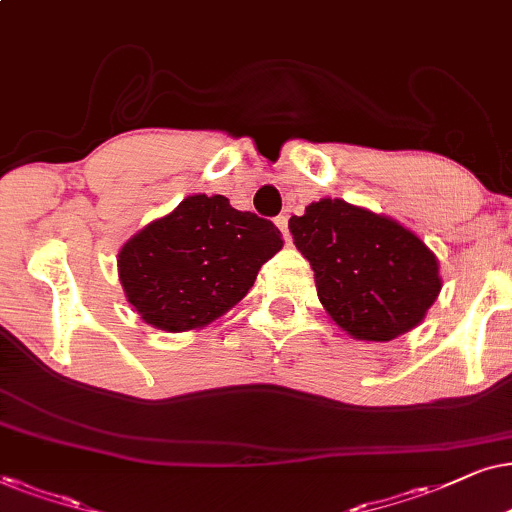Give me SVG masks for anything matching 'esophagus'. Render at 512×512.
<instances>
[{"label":"esophagus","instance_id":"1","mask_svg":"<svg viewBox=\"0 0 512 512\" xmlns=\"http://www.w3.org/2000/svg\"><path fill=\"white\" fill-rule=\"evenodd\" d=\"M276 227L283 231V238H285V241L290 243V231H288V215H281V217H276Z\"/></svg>","mask_w":512,"mask_h":512}]
</instances>
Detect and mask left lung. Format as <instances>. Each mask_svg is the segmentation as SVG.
<instances>
[{
    "label": "left lung",
    "mask_w": 512,
    "mask_h": 512,
    "mask_svg": "<svg viewBox=\"0 0 512 512\" xmlns=\"http://www.w3.org/2000/svg\"><path fill=\"white\" fill-rule=\"evenodd\" d=\"M288 227L325 313L353 339L405 335L440 295L435 252L393 217L327 196L292 215Z\"/></svg>",
    "instance_id": "8db88e82"
}]
</instances>
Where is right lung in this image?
Returning <instances> with one entry per match:
<instances>
[{
  "label": "right lung",
  "instance_id": "1",
  "mask_svg": "<svg viewBox=\"0 0 512 512\" xmlns=\"http://www.w3.org/2000/svg\"><path fill=\"white\" fill-rule=\"evenodd\" d=\"M281 248L269 220L231 208L220 194H194L121 245L119 281L147 325L201 330L248 295Z\"/></svg>",
  "mask_w": 512,
  "mask_h": 512
}]
</instances>
